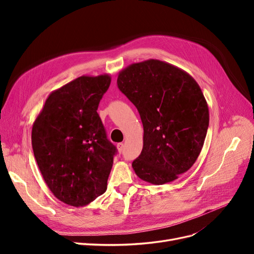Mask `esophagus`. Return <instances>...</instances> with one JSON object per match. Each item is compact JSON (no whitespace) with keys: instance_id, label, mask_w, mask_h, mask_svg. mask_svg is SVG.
<instances>
[{"instance_id":"34e87169","label":"esophagus","mask_w":254,"mask_h":254,"mask_svg":"<svg viewBox=\"0 0 254 254\" xmlns=\"http://www.w3.org/2000/svg\"><path fill=\"white\" fill-rule=\"evenodd\" d=\"M118 150H119V152H123V150H124V144L119 143L118 144Z\"/></svg>"}]
</instances>
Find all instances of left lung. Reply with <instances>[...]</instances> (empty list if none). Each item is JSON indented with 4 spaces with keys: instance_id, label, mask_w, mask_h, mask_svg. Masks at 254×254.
Returning a JSON list of instances; mask_svg holds the SVG:
<instances>
[{
    "instance_id": "1",
    "label": "left lung",
    "mask_w": 254,
    "mask_h": 254,
    "mask_svg": "<svg viewBox=\"0 0 254 254\" xmlns=\"http://www.w3.org/2000/svg\"><path fill=\"white\" fill-rule=\"evenodd\" d=\"M118 87L140 113L143 149L132 167L140 179L164 184L193 166L209 127V108L196 80L181 68L150 59L132 64Z\"/></svg>"
}]
</instances>
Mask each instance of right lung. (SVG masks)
I'll list each match as a JSON object with an SVG mask.
<instances>
[{"label": "right lung", "mask_w": 254, "mask_h": 254, "mask_svg": "<svg viewBox=\"0 0 254 254\" xmlns=\"http://www.w3.org/2000/svg\"><path fill=\"white\" fill-rule=\"evenodd\" d=\"M109 75L80 76L53 91L34 122L32 145L43 179L60 201L83 206L107 190L118 149L97 113Z\"/></svg>", "instance_id": "right-lung-1"}]
</instances>
